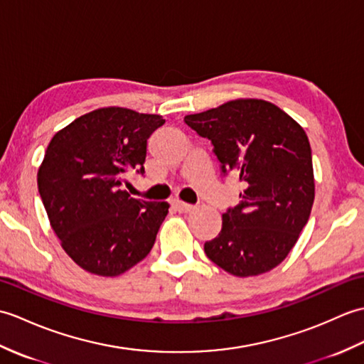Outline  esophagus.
<instances>
[{"label": "esophagus", "mask_w": 364, "mask_h": 364, "mask_svg": "<svg viewBox=\"0 0 364 364\" xmlns=\"http://www.w3.org/2000/svg\"><path fill=\"white\" fill-rule=\"evenodd\" d=\"M173 207L177 210V212H181V213H188V212H191V210H193V205L185 204V203H182V200H179V199L173 200Z\"/></svg>", "instance_id": "34e87169"}]
</instances>
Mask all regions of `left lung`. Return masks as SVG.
I'll return each mask as SVG.
<instances>
[{
  "label": "left lung",
  "instance_id": "obj_1",
  "mask_svg": "<svg viewBox=\"0 0 364 364\" xmlns=\"http://www.w3.org/2000/svg\"><path fill=\"white\" fill-rule=\"evenodd\" d=\"M185 124L213 144L223 176L240 179V204L223 215L204 250L232 276L268 272L293 249L309 221L314 177L309 136L284 110L263 100H235Z\"/></svg>",
  "mask_w": 364,
  "mask_h": 364
}]
</instances>
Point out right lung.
Returning a JSON list of instances; mask_svg holds the SVG:
<instances>
[{"mask_svg":"<svg viewBox=\"0 0 364 364\" xmlns=\"http://www.w3.org/2000/svg\"><path fill=\"white\" fill-rule=\"evenodd\" d=\"M160 115L104 107L76 118L53 136L38 168L40 198L63 250L80 268L115 277L154 246L168 203H148L123 190L126 173H144Z\"/></svg>","mask_w":364,"mask_h":364,"instance_id":"1","label":"right lung"}]
</instances>
